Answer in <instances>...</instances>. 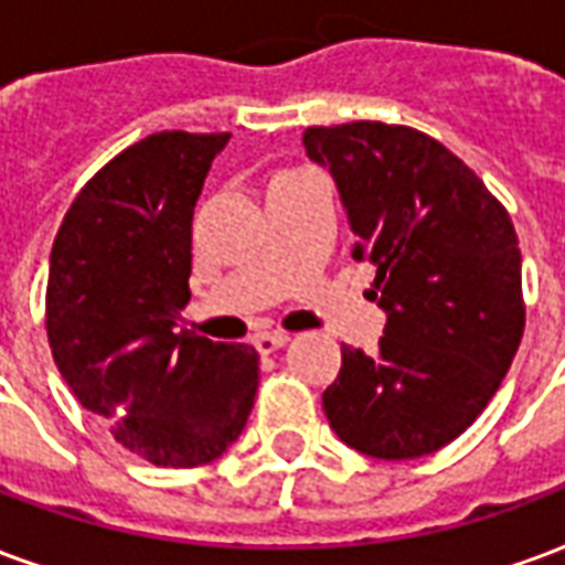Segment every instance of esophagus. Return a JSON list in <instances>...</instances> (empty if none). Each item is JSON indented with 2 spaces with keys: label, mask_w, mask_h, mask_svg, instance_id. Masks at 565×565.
<instances>
[{
  "label": "esophagus",
  "mask_w": 565,
  "mask_h": 565,
  "mask_svg": "<svg viewBox=\"0 0 565 565\" xmlns=\"http://www.w3.org/2000/svg\"><path fill=\"white\" fill-rule=\"evenodd\" d=\"M290 341V335L287 332H260V335L254 338V347H257V353H263V356H269V353H275L278 347H284Z\"/></svg>",
  "instance_id": "obj_1"
}]
</instances>
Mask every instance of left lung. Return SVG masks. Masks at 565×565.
<instances>
[{
    "label": "left lung",
    "mask_w": 565,
    "mask_h": 565,
    "mask_svg": "<svg viewBox=\"0 0 565 565\" xmlns=\"http://www.w3.org/2000/svg\"><path fill=\"white\" fill-rule=\"evenodd\" d=\"M302 143L335 179L386 311L374 356L341 347L326 419L371 458L437 452L494 398L524 335L512 218L458 154L407 125H320Z\"/></svg>",
    "instance_id": "obj_1"
}]
</instances>
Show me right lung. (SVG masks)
<instances>
[{
    "instance_id": "right-lung-1",
    "label": "right lung",
    "mask_w": 565,
    "mask_h": 565,
    "mask_svg": "<svg viewBox=\"0 0 565 565\" xmlns=\"http://www.w3.org/2000/svg\"><path fill=\"white\" fill-rule=\"evenodd\" d=\"M230 134H149L104 164L62 218L47 338L74 398L154 467L227 452L257 395L260 356L182 323L191 218Z\"/></svg>"
}]
</instances>
